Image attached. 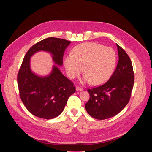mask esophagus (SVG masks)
Segmentation results:
<instances>
[{"label": "esophagus", "mask_w": 152, "mask_h": 152, "mask_svg": "<svg viewBox=\"0 0 152 152\" xmlns=\"http://www.w3.org/2000/svg\"><path fill=\"white\" fill-rule=\"evenodd\" d=\"M76 91H83V88H81L80 86H76Z\"/></svg>", "instance_id": "obj_1"}]
</instances>
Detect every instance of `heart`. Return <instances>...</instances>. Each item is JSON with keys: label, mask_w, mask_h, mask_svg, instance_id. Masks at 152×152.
Instances as JSON below:
<instances>
[{"label": "heart", "mask_w": 152, "mask_h": 152, "mask_svg": "<svg viewBox=\"0 0 152 152\" xmlns=\"http://www.w3.org/2000/svg\"><path fill=\"white\" fill-rule=\"evenodd\" d=\"M116 62V55L110 47L96 42H85L76 46L73 55L64 59V67L68 76L74 79L83 71L82 82L95 85L106 82L111 76Z\"/></svg>", "instance_id": "obj_1"}]
</instances>
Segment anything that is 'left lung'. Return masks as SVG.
Listing matches in <instances>:
<instances>
[{
  "label": "left lung",
  "instance_id": "1",
  "mask_svg": "<svg viewBox=\"0 0 152 152\" xmlns=\"http://www.w3.org/2000/svg\"><path fill=\"white\" fill-rule=\"evenodd\" d=\"M118 62L105 83L88 89L90 99L85 109L93 118L104 120L116 115L129 102L134 83L132 64L127 53L117 45Z\"/></svg>",
  "mask_w": 152,
  "mask_h": 152
}]
</instances>
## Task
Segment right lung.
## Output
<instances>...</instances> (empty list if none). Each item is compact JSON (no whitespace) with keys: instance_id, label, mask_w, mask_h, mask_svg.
I'll use <instances>...</instances> for the list:
<instances>
[{"instance_id":"add662e5","label":"right lung","mask_w":152,"mask_h":152,"mask_svg":"<svg viewBox=\"0 0 152 152\" xmlns=\"http://www.w3.org/2000/svg\"><path fill=\"white\" fill-rule=\"evenodd\" d=\"M70 42L49 37L33 45L24 57L17 75L19 94L26 109L35 116L47 120L58 117L76 88L56 66L47 76L35 75L30 68V58L37 52L46 51L52 53L53 61L61 66L64 51Z\"/></svg>"}]
</instances>
